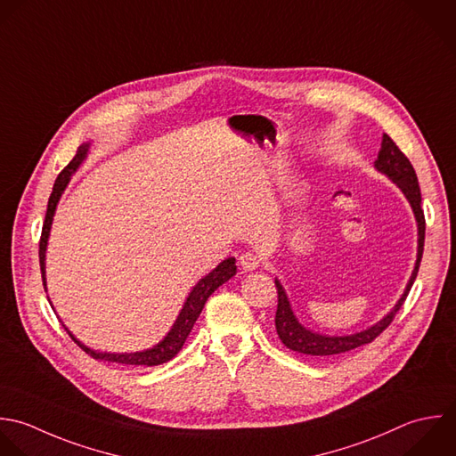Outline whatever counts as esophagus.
<instances>
[{
	"label": "esophagus",
	"mask_w": 456,
	"mask_h": 456,
	"mask_svg": "<svg viewBox=\"0 0 456 456\" xmlns=\"http://www.w3.org/2000/svg\"><path fill=\"white\" fill-rule=\"evenodd\" d=\"M259 265H261V259L252 252H245L240 256V266L243 272H254L259 268Z\"/></svg>",
	"instance_id": "esophagus-1"
}]
</instances>
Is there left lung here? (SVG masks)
Instances as JSON below:
<instances>
[{"instance_id": "left-lung-1", "label": "left lung", "mask_w": 456, "mask_h": 456, "mask_svg": "<svg viewBox=\"0 0 456 456\" xmlns=\"http://www.w3.org/2000/svg\"><path fill=\"white\" fill-rule=\"evenodd\" d=\"M373 167H375V170H379L380 174L389 177L391 183L400 188V191L405 195V199L409 200V204L412 208V213L416 218V227H418V254H416V263H414L411 279H409L402 297L393 305V309L387 314H384L377 323L366 327L364 330L354 332V334L327 336V334H320V332L307 329L297 318L282 282L275 277V286H277V293H279L275 329H277V334H279L281 341L284 343V346H288L293 352L311 355V357H325V355L345 354V352H350V350H355L359 346L371 343L377 336H380L389 327V323L393 322L395 314L403 305V302L418 277L419 263L423 257V247H425V215L421 209V190H419L416 170H414L412 163L409 161V158L396 147V143L387 134L382 136V145H380V151H379V156H377Z\"/></svg>"}]
</instances>
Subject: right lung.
Here are the masks:
<instances>
[{
	"label": "right lung",
	"mask_w": 456,
	"mask_h": 456,
	"mask_svg": "<svg viewBox=\"0 0 456 456\" xmlns=\"http://www.w3.org/2000/svg\"><path fill=\"white\" fill-rule=\"evenodd\" d=\"M90 152V142L81 143L76 156L72 158V161L60 172V175L54 181L53 186V193L49 197L47 202V211H45V220H44V227H42V238H40V245H38V259H40V272H42V282H44V289L47 293V282H45V252H47V241H49V234H51V225H53V218L58 208V202L65 191V188L70 183L72 174H76V170L83 165V161L88 158ZM236 275V259L234 257H227L224 259L215 270H211L208 275H204L188 293L175 322L172 323L170 330L163 336V339L159 343H156L154 346L147 348V350H140V352H101L95 348L86 346L85 343H81L69 329L67 325L65 330L69 332V336L74 339V343H77L86 354H90L94 359H101V361H108V362H117V364H129V366H159L163 362H168L170 359H174L179 350L183 348L186 338L190 336L197 318L200 316L208 298L222 286L225 284L229 279H232ZM49 298V297H47ZM51 304V302H49ZM53 307V305H51ZM54 309V307H53Z\"/></svg>",
	"instance_id": "obj_1"
}]
</instances>
